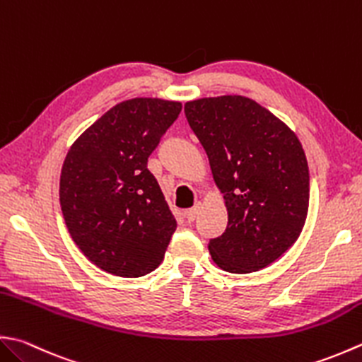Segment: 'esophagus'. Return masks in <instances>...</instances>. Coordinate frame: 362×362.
Here are the masks:
<instances>
[{"instance_id": "1", "label": "esophagus", "mask_w": 362, "mask_h": 362, "mask_svg": "<svg viewBox=\"0 0 362 362\" xmlns=\"http://www.w3.org/2000/svg\"><path fill=\"white\" fill-rule=\"evenodd\" d=\"M201 202H196L194 204V207H191L189 210H187L185 211V216H187V219H188V221L191 223V221H194V219H196V216H197V214H199V210H201Z\"/></svg>"}]
</instances>
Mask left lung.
I'll use <instances>...</instances> for the list:
<instances>
[{
    "instance_id": "1",
    "label": "left lung",
    "mask_w": 362,
    "mask_h": 362,
    "mask_svg": "<svg viewBox=\"0 0 362 362\" xmlns=\"http://www.w3.org/2000/svg\"><path fill=\"white\" fill-rule=\"evenodd\" d=\"M185 116L229 216L223 235L210 240V256L224 272H259L298 240L306 223L309 168L300 139L243 95L187 102Z\"/></svg>"
}]
</instances>
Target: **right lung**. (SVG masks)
<instances>
[{
	"label": "right lung",
	"mask_w": 362,
	"mask_h": 362,
	"mask_svg": "<svg viewBox=\"0 0 362 362\" xmlns=\"http://www.w3.org/2000/svg\"><path fill=\"white\" fill-rule=\"evenodd\" d=\"M182 111L180 102H120L70 146L59 180L64 221L100 270L120 278L153 272L177 228L147 158Z\"/></svg>",
	"instance_id": "add662e5"
}]
</instances>
